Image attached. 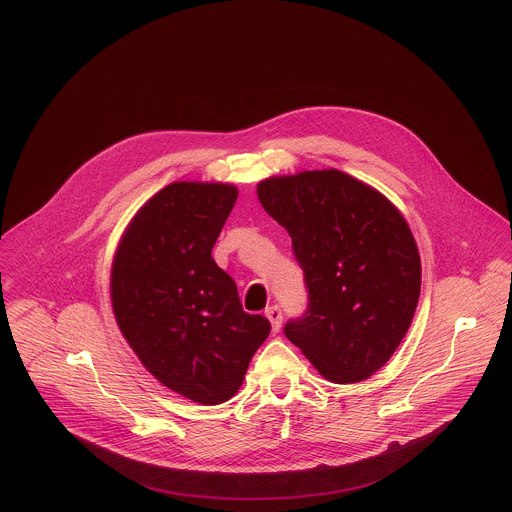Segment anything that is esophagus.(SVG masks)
Returning a JSON list of instances; mask_svg holds the SVG:
<instances>
[{
    "label": "esophagus",
    "mask_w": 512,
    "mask_h": 512,
    "mask_svg": "<svg viewBox=\"0 0 512 512\" xmlns=\"http://www.w3.org/2000/svg\"><path fill=\"white\" fill-rule=\"evenodd\" d=\"M266 317L270 319L274 333H278L280 327H282V309H280V305H270V307L266 309Z\"/></svg>",
    "instance_id": "1"
}]
</instances>
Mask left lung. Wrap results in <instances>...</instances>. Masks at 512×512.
Masks as SVG:
<instances>
[{
    "label": "left lung",
    "instance_id": "obj_1",
    "mask_svg": "<svg viewBox=\"0 0 512 512\" xmlns=\"http://www.w3.org/2000/svg\"><path fill=\"white\" fill-rule=\"evenodd\" d=\"M258 199L290 232L307 288L286 337L327 380H365L388 363L418 305L422 266L406 220L337 169L266 179Z\"/></svg>",
    "mask_w": 512,
    "mask_h": 512
}]
</instances>
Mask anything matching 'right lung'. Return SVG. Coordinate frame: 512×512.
Listing matches in <instances>:
<instances>
[{
    "label": "right lung",
    "mask_w": 512,
    "mask_h": 512,
    "mask_svg": "<svg viewBox=\"0 0 512 512\" xmlns=\"http://www.w3.org/2000/svg\"><path fill=\"white\" fill-rule=\"evenodd\" d=\"M236 197L222 183L167 185L130 222L112 266L126 341L161 384L205 406L236 394L272 329L242 309L211 254Z\"/></svg>",
    "instance_id": "right-lung-1"
}]
</instances>
